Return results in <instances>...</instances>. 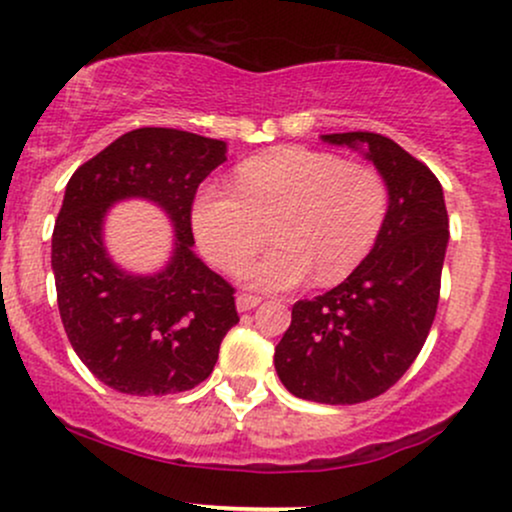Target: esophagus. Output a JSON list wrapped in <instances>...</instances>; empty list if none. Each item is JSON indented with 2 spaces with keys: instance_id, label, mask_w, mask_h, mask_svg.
<instances>
[{
  "instance_id": "1",
  "label": "esophagus",
  "mask_w": 512,
  "mask_h": 512,
  "mask_svg": "<svg viewBox=\"0 0 512 512\" xmlns=\"http://www.w3.org/2000/svg\"><path fill=\"white\" fill-rule=\"evenodd\" d=\"M262 301L257 296H248V293H240V296L236 298V308H238V313H248V310H252V308H257V305H260Z\"/></svg>"
}]
</instances>
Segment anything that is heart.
I'll list each match as a JSON object with an SVG mask.
<instances>
[{
  "label": "heart",
  "instance_id": "1",
  "mask_svg": "<svg viewBox=\"0 0 512 512\" xmlns=\"http://www.w3.org/2000/svg\"><path fill=\"white\" fill-rule=\"evenodd\" d=\"M236 192L204 187L192 207L199 248L216 267L240 272L267 243L276 245L245 272L260 291H286L313 274L334 284L351 274L378 240L390 209L380 170L327 151L281 146L236 170Z\"/></svg>",
  "mask_w": 512,
  "mask_h": 512
}]
</instances>
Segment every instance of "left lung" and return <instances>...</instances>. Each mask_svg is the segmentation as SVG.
Here are the masks:
<instances>
[{"mask_svg":"<svg viewBox=\"0 0 512 512\" xmlns=\"http://www.w3.org/2000/svg\"><path fill=\"white\" fill-rule=\"evenodd\" d=\"M320 139L373 163L390 187V209L366 260L342 284L293 305L274 368L291 395L358 404L390 390L426 342L450 240L448 211L436 175L392 139L373 132Z\"/></svg>","mask_w":512,"mask_h":512,"instance_id":"8db88e82","label":"left lung"}]
</instances>
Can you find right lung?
<instances>
[{
	"mask_svg": "<svg viewBox=\"0 0 512 512\" xmlns=\"http://www.w3.org/2000/svg\"><path fill=\"white\" fill-rule=\"evenodd\" d=\"M226 142L166 127L122 134L76 168L52 231V274L64 332L101 383L125 395H170L207 380L238 322L233 289L192 250V199L226 161ZM144 198L174 226L169 262L122 270L104 245L109 207Z\"/></svg>",
	"mask_w": 512,
	"mask_h": 512,
	"instance_id": "right-lung-1",
	"label": "right lung"
}]
</instances>
